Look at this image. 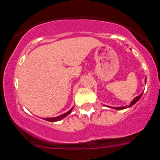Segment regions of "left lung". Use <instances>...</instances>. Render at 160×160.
Instances as JSON below:
<instances>
[{
    "label": "left lung",
    "instance_id": "left-lung-1",
    "mask_svg": "<svg viewBox=\"0 0 160 160\" xmlns=\"http://www.w3.org/2000/svg\"><path fill=\"white\" fill-rule=\"evenodd\" d=\"M147 81V79H145V82ZM142 93L141 94H139V95L138 96H137L136 98H135V99H133V101L131 102V104H130V106L129 107H131V106H133L134 105V104H135V102H137L138 101V100L140 99V98L142 97ZM126 107H114V109H117V110H122V109H125Z\"/></svg>",
    "mask_w": 160,
    "mask_h": 160
}]
</instances>
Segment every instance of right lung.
<instances>
[{
	"label": "right lung",
	"instance_id": "obj_1",
	"mask_svg": "<svg viewBox=\"0 0 160 160\" xmlns=\"http://www.w3.org/2000/svg\"><path fill=\"white\" fill-rule=\"evenodd\" d=\"M72 110H73V107H72V108L70 109V111H68V112L65 113V114H62V115H59V116H58V117H54V118H45V120H46V121H49V122H57V121H59V120L62 119L63 118H65V117L67 116L68 114H70V113H71Z\"/></svg>",
	"mask_w": 160,
	"mask_h": 160
}]
</instances>
